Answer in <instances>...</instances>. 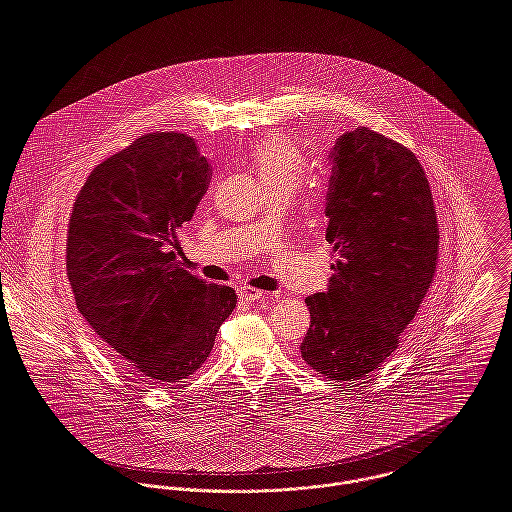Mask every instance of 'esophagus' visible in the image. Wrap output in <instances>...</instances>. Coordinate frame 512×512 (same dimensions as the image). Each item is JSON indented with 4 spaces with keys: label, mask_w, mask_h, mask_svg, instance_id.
<instances>
[{
    "label": "esophagus",
    "mask_w": 512,
    "mask_h": 512,
    "mask_svg": "<svg viewBox=\"0 0 512 512\" xmlns=\"http://www.w3.org/2000/svg\"><path fill=\"white\" fill-rule=\"evenodd\" d=\"M238 296H240L242 300H246V302H256V300L264 298V292H260V290H256V288L244 286V288L238 290Z\"/></svg>",
    "instance_id": "obj_1"
}]
</instances>
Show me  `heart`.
<instances>
[{
    "mask_svg": "<svg viewBox=\"0 0 512 512\" xmlns=\"http://www.w3.org/2000/svg\"><path fill=\"white\" fill-rule=\"evenodd\" d=\"M254 167L266 188L296 190L306 172L304 155L284 137H270L254 149Z\"/></svg>",
    "mask_w": 512,
    "mask_h": 512,
    "instance_id": "heart-1",
    "label": "heart"
}]
</instances>
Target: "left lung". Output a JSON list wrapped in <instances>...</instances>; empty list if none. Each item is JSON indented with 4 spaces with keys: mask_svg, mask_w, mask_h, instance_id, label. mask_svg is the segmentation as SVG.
I'll return each mask as SVG.
<instances>
[{
    "mask_svg": "<svg viewBox=\"0 0 512 512\" xmlns=\"http://www.w3.org/2000/svg\"><path fill=\"white\" fill-rule=\"evenodd\" d=\"M326 202L332 278L306 298L304 361L355 381L395 351L435 276L439 226L429 180L403 145L357 127L332 149Z\"/></svg>",
    "mask_w": 512,
    "mask_h": 512,
    "instance_id": "left-lung-1",
    "label": "left lung"
}]
</instances>
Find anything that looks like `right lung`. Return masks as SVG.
<instances>
[{"mask_svg":"<svg viewBox=\"0 0 512 512\" xmlns=\"http://www.w3.org/2000/svg\"><path fill=\"white\" fill-rule=\"evenodd\" d=\"M210 176L194 139L143 135L95 167L73 204L67 276L77 308L141 381L192 375L236 308L232 288L198 280L171 250Z\"/></svg>","mask_w":512,"mask_h":512,"instance_id":"1","label":"right lung"}]
</instances>
